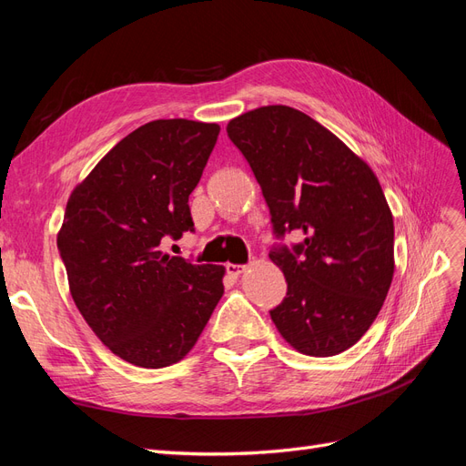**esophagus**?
<instances>
[{"mask_svg": "<svg viewBox=\"0 0 466 466\" xmlns=\"http://www.w3.org/2000/svg\"><path fill=\"white\" fill-rule=\"evenodd\" d=\"M245 270H247L245 264H231V262L225 264V272H228L229 276H235V278L241 276Z\"/></svg>", "mask_w": 466, "mask_h": 466, "instance_id": "obj_1", "label": "esophagus"}]
</instances>
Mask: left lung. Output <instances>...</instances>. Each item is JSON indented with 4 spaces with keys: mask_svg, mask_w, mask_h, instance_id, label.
Returning a JSON list of instances; mask_svg holds the SVG:
<instances>
[{
    "mask_svg": "<svg viewBox=\"0 0 466 466\" xmlns=\"http://www.w3.org/2000/svg\"><path fill=\"white\" fill-rule=\"evenodd\" d=\"M228 136L250 165L270 209V258L288 281L270 311L305 356L329 358L368 332L394 272V225L368 163L305 112L260 106L233 118ZM293 230L301 244L280 243Z\"/></svg>",
    "mask_w": 466,
    "mask_h": 466,
    "instance_id": "left-lung-1",
    "label": "left lung"
}]
</instances>
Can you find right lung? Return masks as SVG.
<instances>
[{
	"instance_id": "1",
	"label": "right lung",
	"mask_w": 466,
	"mask_h": 466,
	"mask_svg": "<svg viewBox=\"0 0 466 466\" xmlns=\"http://www.w3.org/2000/svg\"><path fill=\"white\" fill-rule=\"evenodd\" d=\"M218 136V124L147 122L67 200L58 250L69 291L101 342L137 368L185 358L223 295V266L168 257L161 247L194 233L188 196Z\"/></svg>"
}]
</instances>
